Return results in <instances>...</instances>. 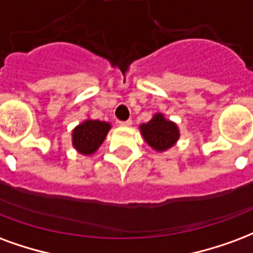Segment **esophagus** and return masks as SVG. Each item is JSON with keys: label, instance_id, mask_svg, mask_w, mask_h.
<instances>
[{"label": "esophagus", "instance_id": "34e87169", "mask_svg": "<svg viewBox=\"0 0 253 253\" xmlns=\"http://www.w3.org/2000/svg\"><path fill=\"white\" fill-rule=\"evenodd\" d=\"M120 126H130L132 125V121L128 120V121H119Z\"/></svg>", "mask_w": 253, "mask_h": 253}]
</instances>
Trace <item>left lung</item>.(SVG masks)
<instances>
[{
	"mask_svg": "<svg viewBox=\"0 0 253 253\" xmlns=\"http://www.w3.org/2000/svg\"><path fill=\"white\" fill-rule=\"evenodd\" d=\"M143 139L156 152H165L172 148L180 137L179 126L176 123L166 119L163 113H155L148 123L139 126Z\"/></svg>",
	"mask_w": 253,
	"mask_h": 253,
	"instance_id": "1",
	"label": "left lung"
}]
</instances>
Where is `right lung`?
<instances>
[{
  "label": "right lung",
  "mask_w": 253,
  "mask_h": 253,
  "mask_svg": "<svg viewBox=\"0 0 253 253\" xmlns=\"http://www.w3.org/2000/svg\"><path fill=\"white\" fill-rule=\"evenodd\" d=\"M112 128L110 123L101 120L87 119L78 124L71 132V143L74 149L84 156L95 154L104 143L106 134Z\"/></svg>",
  "instance_id": "obj_1"
}]
</instances>
